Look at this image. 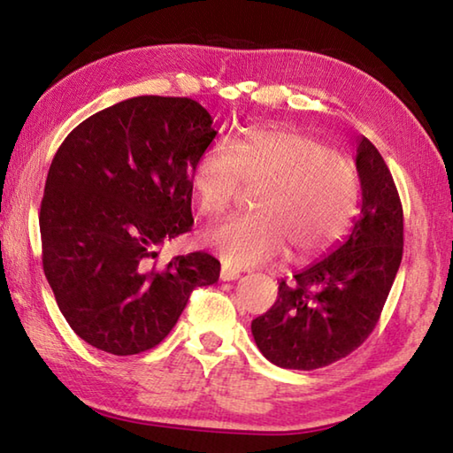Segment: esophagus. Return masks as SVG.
<instances>
[{
  "label": "esophagus",
  "mask_w": 453,
  "mask_h": 453,
  "mask_svg": "<svg viewBox=\"0 0 453 453\" xmlns=\"http://www.w3.org/2000/svg\"><path fill=\"white\" fill-rule=\"evenodd\" d=\"M237 278H240V270H235V267H229V265H221V270H219L221 281H234Z\"/></svg>",
  "instance_id": "obj_1"
}]
</instances>
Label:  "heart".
I'll list each match as a JSON object with an SVG mask.
<instances>
[{
  "mask_svg": "<svg viewBox=\"0 0 453 453\" xmlns=\"http://www.w3.org/2000/svg\"><path fill=\"white\" fill-rule=\"evenodd\" d=\"M256 188L251 216L227 218L202 234L226 264L251 267L289 250L294 259L326 251L348 232L359 197L356 165L340 151L296 129H254L199 153L189 188L202 216L216 218Z\"/></svg>",
  "mask_w": 453,
  "mask_h": 453,
  "instance_id": "obj_1",
  "label": "heart"
}]
</instances>
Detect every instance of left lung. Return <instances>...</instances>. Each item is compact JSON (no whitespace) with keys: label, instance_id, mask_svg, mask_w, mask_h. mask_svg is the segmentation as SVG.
I'll use <instances>...</instances> for the list:
<instances>
[{"label":"left lung","instance_id":"1","mask_svg":"<svg viewBox=\"0 0 453 453\" xmlns=\"http://www.w3.org/2000/svg\"><path fill=\"white\" fill-rule=\"evenodd\" d=\"M356 170L362 208L346 240L280 281L278 300L251 321L262 354L286 370H318L367 340L400 270L403 211L386 162L359 137Z\"/></svg>","mask_w":453,"mask_h":453}]
</instances>
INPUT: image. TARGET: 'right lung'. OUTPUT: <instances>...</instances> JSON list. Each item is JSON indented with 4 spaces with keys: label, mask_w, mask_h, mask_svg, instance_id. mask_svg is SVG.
I'll use <instances>...</instances> for the list:
<instances>
[{
    "label": "right lung",
    "mask_w": 453,
    "mask_h": 453,
    "mask_svg": "<svg viewBox=\"0 0 453 453\" xmlns=\"http://www.w3.org/2000/svg\"><path fill=\"white\" fill-rule=\"evenodd\" d=\"M189 97L140 96L94 113L59 145L40 210L43 272L83 342L113 356L156 348L189 294L219 278L205 251L150 265L189 232V175L218 135Z\"/></svg>",
    "instance_id": "right-lung-1"
}]
</instances>
